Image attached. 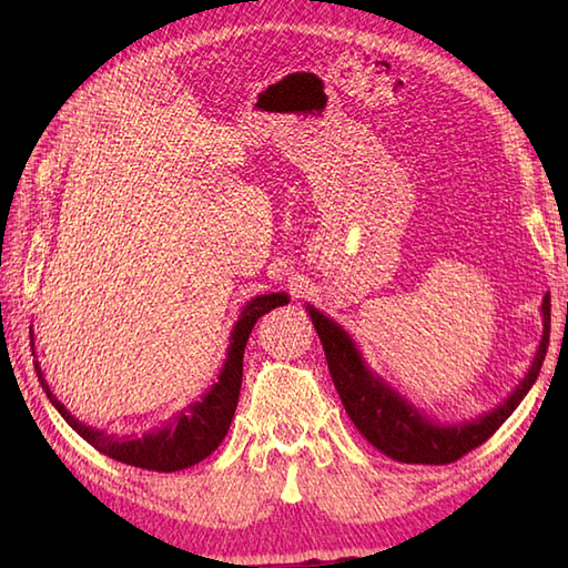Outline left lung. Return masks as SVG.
<instances>
[{
    "instance_id": "left-lung-1",
    "label": "left lung",
    "mask_w": 568,
    "mask_h": 568,
    "mask_svg": "<svg viewBox=\"0 0 568 568\" xmlns=\"http://www.w3.org/2000/svg\"><path fill=\"white\" fill-rule=\"evenodd\" d=\"M307 315L312 317V324H315L320 334L334 388L339 393L356 429L376 449L395 458V462L439 466L452 464L484 444L515 413V407L523 403V397L532 388L549 346L551 300L549 295L541 300L545 332H541V342L527 376L515 385V390L500 405L478 417L452 422V425L427 417L405 395L397 393L390 383H385L376 371H371L356 342L352 339V334L342 324H336L332 317L312 305H307Z\"/></svg>"
}]
</instances>
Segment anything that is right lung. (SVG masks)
Returning <instances> with one entry per match:
<instances>
[{
  "instance_id": "obj_1",
  "label": "right lung",
  "mask_w": 568,
  "mask_h": 568,
  "mask_svg": "<svg viewBox=\"0 0 568 568\" xmlns=\"http://www.w3.org/2000/svg\"><path fill=\"white\" fill-rule=\"evenodd\" d=\"M287 303H291L287 293H268L248 300L234 324L232 336H229L226 358L220 376H216V383H212V388L204 393L197 403H190L187 407L180 409L175 417L168 419L163 427L151 429L143 434V437H131V434L129 437H114V434L84 425L75 415H70L68 407L58 400L51 388H48L39 361H36V373H39L41 388L45 390L48 400L53 403V407L63 415L68 425L75 429L84 442L92 444L94 449L114 458V462L171 474V470L200 464L202 458H207L216 446L222 444L239 403L241 376H244V348L253 324H256L265 312Z\"/></svg>"
}]
</instances>
